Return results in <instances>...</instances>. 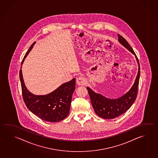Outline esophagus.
I'll use <instances>...</instances> for the list:
<instances>
[{
    "instance_id": "1",
    "label": "esophagus",
    "mask_w": 158,
    "mask_h": 158,
    "mask_svg": "<svg viewBox=\"0 0 158 158\" xmlns=\"http://www.w3.org/2000/svg\"><path fill=\"white\" fill-rule=\"evenodd\" d=\"M76 83L78 86H83L86 83V80L83 77H80L76 79Z\"/></svg>"
}]
</instances>
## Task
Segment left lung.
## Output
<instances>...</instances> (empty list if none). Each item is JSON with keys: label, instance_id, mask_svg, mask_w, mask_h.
Returning a JSON list of instances; mask_svg holds the SVG:
<instances>
[{"label": "left lung", "instance_id": "8db88e82", "mask_svg": "<svg viewBox=\"0 0 158 158\" xmlns=\"http://www.w3.org/2000/svg\"><path fill=\"white\" fill-rule=\"evenodd\" d=\"M118 35V41L121 44L135 56L138 64V75L136 76L134 83L129 91L120 98L115 99L106 98L100 94L96 93L91 89L87 87V89L89 94L91 104L95 112L98 116L105 119H112L117 118L129 109L137 96L140 75L139 62L134 50L124 38L120 35Z\"/></svg>", "mask_w": 158, "mask_h": 158}]
</instances>
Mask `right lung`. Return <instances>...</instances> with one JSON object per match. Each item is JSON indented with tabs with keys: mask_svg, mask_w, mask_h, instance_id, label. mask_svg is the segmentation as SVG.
<instances>
[{
	"mask_svg": "<svg viewBox=\"0 0 158 158\" xmlns=\"http://www.w3.org/2000/svg\"><path fill=\"white\" fill-rule=\"evenodd\" d=\"M35 43V42H34L26 53L22 62V65ZM19 78L23 100L27 108L33 114L43 120L51 123L60 121L69 115L72 95L76 88L75 78L63 83L48 94L35 95L26 87L22 69L19 72Z\"/></svg>",
	"mask_w": 158,
	"mask_h": 158,
	"instance_id": "right-lung-1",
	"label": "right lung"
}]
</instances>
